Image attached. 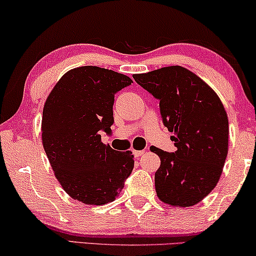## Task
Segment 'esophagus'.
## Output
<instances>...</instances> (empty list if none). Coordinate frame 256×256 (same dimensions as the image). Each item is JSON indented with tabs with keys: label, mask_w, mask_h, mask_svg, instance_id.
<instances>
[{
	"label": "esophagus",
	"mask_w": 256,
	"mask_h": 256,
	"mask_svg": "<svg viewBox=\"0 0 256 256\" xmlns=\"http://www.w3.org/2000/svg\"><path fill=\"white\" fill-rule=\"evenodd\" d=\"M132 154H134L135 157H140V156H142L143 154H144V150H134Z\"/></svg>",
	"instance_id": "34e87169"
}]
</instances>
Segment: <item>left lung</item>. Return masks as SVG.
<instances>
[{"label":"left lung","mask_w":256,"mask_h":256,"mask_svg":"<svg viewBox=\"0 0 256 256\" xmlns=\"http://www.w3.org/2000/svg\"><path fill=\"white\" fill-rule=\"evenodd\" d=\"M140 86L160 101L163 124L174 132L176 152L152 146L160 158L156 194L163 202L188 208L216 188L228 150V118L208 84L182 66L134 74Z\"/></svg>","instance_id":"1"}]
</instances>
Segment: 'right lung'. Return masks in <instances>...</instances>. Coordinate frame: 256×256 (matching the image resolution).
<instances>
[{
  "label": "right lung",
  "mask_w": 256,
  "mask_h": 256,
  "mask_svg": "<svg viewBox=\"0 0 256 256\" xmlns=\"http://www.w3.org/2000/svg\"><path fill=\"white\" fill-rule=\"evenodd\" d=\"M132 82L112 70L82 66L62 76L48 96L43 146L58 182L73 199L107 204L132 174V152H118L101 142V132H112L114 96Z\"/></svg>",
  "instance_id": "add662e5"
}]
</instances>
